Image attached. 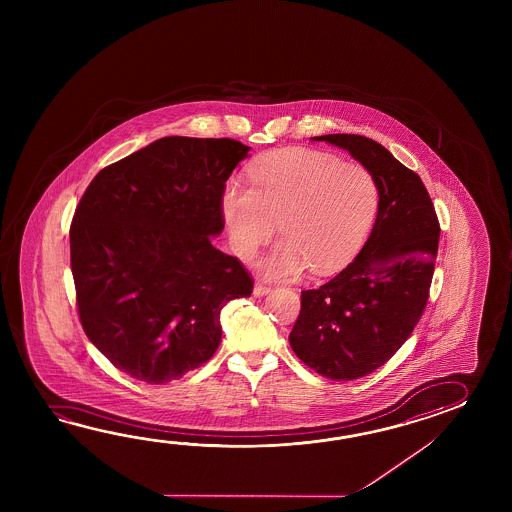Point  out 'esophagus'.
<instances>
[{
  "instance_id": "obj_1",
  "label": "esophagus",
  "mask_w": 512,
  "mask_h": 512,
  "mask_svg": "<svg viewBox=\"0 0 512 512\" xmlns=\"http://www.w3.org/2000/svg\"><path fill=\"white\" fill-rule=\"evenodd\" d=\"M272 291L271 285H267V283L256 282L254 285V294L256 296H263V294H269Z\"/></svg>"
}]
</instances>
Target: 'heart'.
<instances>
[{
    "label": "heart",
    "mask_w": 512,
    "mask_h": 512,
    "mask_svg": "<svg viewBox=\"0 0 512 512\" xmlns=\"http://www.w3.org/2000/svg\"><path fill=\"white\" fill-rule=\"evenodd\" d=\"M249 185L223 190L230 243L251 260L274 236L282 243L263 269L283 278L304 269L329 274L364 245L379 210V186L364 164L329 153L285 148L261 155L249 168Z\"/></svg>",
    "instance_id": "1"
}]
</instances>
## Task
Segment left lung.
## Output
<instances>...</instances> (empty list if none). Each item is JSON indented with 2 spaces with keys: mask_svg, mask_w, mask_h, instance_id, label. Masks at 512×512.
Returning <instances> with one entry per match:
<instances>
[{
  "mask_svg": "<svg viewBox=\"0 0 512 512\" xmlns=\"http://www.w3.org/2000/svg\"><path fill=\"white\" fill-rule=\"evenodd\" d=\"M335 144L370 170L379 210L362 251L329 282L302 291L289 342L331 381H353L392 359L425 313L439 247L434 203L414 170L373 139L335 133Z\"/></svg>",
  "mask_w": 512,
  "mask_h": 512,
  "instance_id": "left-lung-1",
  "label": "left lung"
}]
</instances>
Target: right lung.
I'll return each mask as SVG.
<instances>
[{"label":"right lung","mask_w":512,"mask_h":512,"mask_svg":"<svg viewBox=\"0 0 512 512\" xmlns=\"http://www.w3.org/2000/svg\"><path fill=\"white\" fill-rule=\"evenodd\" d=\"M249 146L163 137L102 168L69 229L78 318L87 338L137 381L166 384L221 342V309L251 296V272L218 251L223 190Z\"/></svg>","instance_id":"right-lung-1"}]
</instances>
